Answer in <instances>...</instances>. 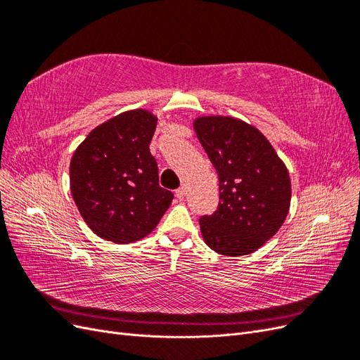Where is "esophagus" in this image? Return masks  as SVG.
<instances>
[{
    "label": "esophagus",
    "mask_w": 360,
    "mask_h": 360,
    "mask_svg": "<svg viewBox=\"0 0 360 360\" xmlns=\"http://www.w3.org/2000/svg\"><path fill=\"white\" fill-rule=\"evenodd\" d=\"M184 195H186V189H184L183 186H181V188H179V189L176 191V197H177L179 200H183V198H184Z\"/></svg>",
    "instance_id": "esophagus-1"
}]
</instances>
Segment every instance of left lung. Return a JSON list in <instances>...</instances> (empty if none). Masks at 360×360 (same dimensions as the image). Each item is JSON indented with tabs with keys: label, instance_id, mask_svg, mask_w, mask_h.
Wrapping results in <instances>:
<instances>
[{
	"label": "left lung",
	"instance_id": "1",
	"mask_svg": "<svg viewBox=\"0 0 360 360\" xmlns=\"http://www.w3.org/2000/svg\"><path fill=\"white\" fill-rule=\"evenodd\" d=\"M193 129L219 177V205L202 216L204 242L217 254H252L274 237L290 210L285 163L254 126L233 117H198Z\"/></svg>",
	"mask_w": 360,
	"mask_h": 360
}]
</instances>
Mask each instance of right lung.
<instances>
[{
	"instance_id": "1",
	"label": "right lung",
	"mask_w": 360,
	"mask_h": 360,
	"mask_svg": "<svg viewBox=\"0 0 360 360\" xmlns=\"http://www.w3.org/2000/svg\"><path fill=\"white\" fill-rule=\"evenodd\" d=\"M158 118L146 110L93 129L70 160V191L81 216L105 240L132 243L155 230L174 198L159 186L150 153Z\"/></svg>"
}]
</instances>
